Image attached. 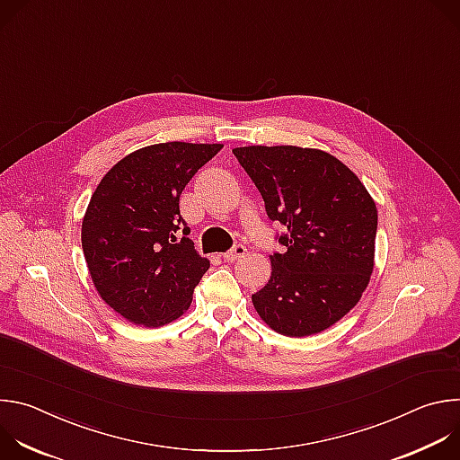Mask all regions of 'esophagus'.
I'll return each mask as SVG.
<instances>
[{"instance_id": "34e87169", "label": "esophagus", "mask_w": 460, "mask_h": 460, "mask_svg": "<svg viewBox=\"0 0 460 460\" xmlns=\"http://www.w3.org/2000/svg\"><path fill=\"white\" fill-rule=\"evenodd\" d=\"M245 252H247L245 245H242V243H236L233 249H229V251L224 254V258H226V260H229V261H234V260H238V258L245 256Z\"/></svg>"}]
</instances>
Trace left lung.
<instances>
[{
	"label": "left lung",
	"instance_id": "obj_1",
	"mask_svg": "<svg viewBox=\"0 0 460 460\" xmlns=\"http://www.w3.org/2000/svg\"><path fill=\"white\" fill-rule=\"evenodd\" d=\"M270 220L286 227L271 254V279L252 295L260 318L288 337H309L339 322L367 288L376 206L358 176L318 149L236 147Z\"/></svg>",
	"mask_w": 460,
	"mask_h": 460
}]
</instances>
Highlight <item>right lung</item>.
<instances>
[{
  "label": "right lung",
  "instance_id": "add662e5",
  "mask_svg": "<svg viewBox=\"0 0 460 460\" xmlns=\"http://www.w3.org/2000/svg\"><path fill=\"white\" fill-rule=\"evenodd\" d=\"M222 147L167 142L138 149L91 196L82 224L87 268L100 296L128 322L158 327L189 309L209 260L187 236L180 194Z\"/></svg>",
  "mask_w": 460,
  "mask_h": 460
}]
</instances>
